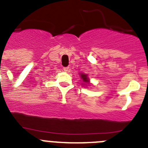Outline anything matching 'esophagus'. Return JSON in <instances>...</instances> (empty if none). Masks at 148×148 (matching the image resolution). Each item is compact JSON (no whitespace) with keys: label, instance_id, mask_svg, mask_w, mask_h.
<instances>
[{"label":"esophagus","instance_id":"34e87169","mask_svg":"<svg viewBox=\"0 0 148 148\" xmlns=\"http://www.w3.org/2000/svg\"><path fill=\"white\" fill-rule=\"evenodd\" d=\"M68 69H69V67H64V68H63L64 71H65V72L68 71Z\"/></svg>","mask_w":148,"mask_h":148}]
</instances>
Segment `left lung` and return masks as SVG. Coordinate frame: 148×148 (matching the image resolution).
I'll use <instances>...</instances> for the list:
<instances>
[{
	"instance_id": "1",
	"label": "left lung",
	"mask_w": 148,
	"mask_h": 148,
	"mask_svg": "<svg viewBox=\"0 0 148 148\" xmlns=\"http://www.w3.org/2000/svg\"><path fill=\"white\" fill-rule=\"evenodd\" d=\"M80 76L84 83H87V84L89 83V81L90 80H89L88 77H87V75H86V74H84V73H82Z\"/></svg>"
}]
</instances>
